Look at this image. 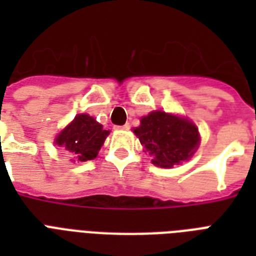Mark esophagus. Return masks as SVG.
Listing matches in <instances>:
<instances>
[{
	"label": "esophagus",
	"mask_w": 256,
	"mask_h": 256,
	"mask_svg": "<svg viewBox=\"0 0 256 256\" xmlns=\"http://www.w3.org/2000/svg\"><path fill=\"white\" fill-rule=\"evenodd\" d=\"M118 128H120V130H128V128H130V124H124V126H118Z\"/></svg>",
	"instance_id": "34e87169"
}]
</instances>
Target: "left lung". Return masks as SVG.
<instances>
[{
    "mask_svg": "<svg viewBox=\"0 0 256 256\" xmlns=\"http://www.w3.org/2000/svg\"><path fill=\"white\" fill-rule=\"evenodd\" d=\"M140 144L158 168H171L194 156L200 142L198 128L191 120L168 112H152L134 128Z\"/></svg>",
    "mask_w": 256,
    "mask_h": 256,
    "instance_id": "left-lung-1",
    "label": "left lung"
}]
</instances>
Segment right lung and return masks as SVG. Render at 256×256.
Listing matches in <instances>:
<instances>
[{"label":"right lung","instance_id":"add662e5","mask_svg":"<svg viewBox=\"0 0 256 256\" xmlns=\"http://www.w3.org/2000/svg\"><path fill=\"white\" fill-rule=\"evenodd\" d=\"M108 130H104L88 114H78L56 138V144L70 152L74 160L86 162L94 160L102 148Z\"/></svg>","mask_w":256,"mask_h":256}]
</instances>
